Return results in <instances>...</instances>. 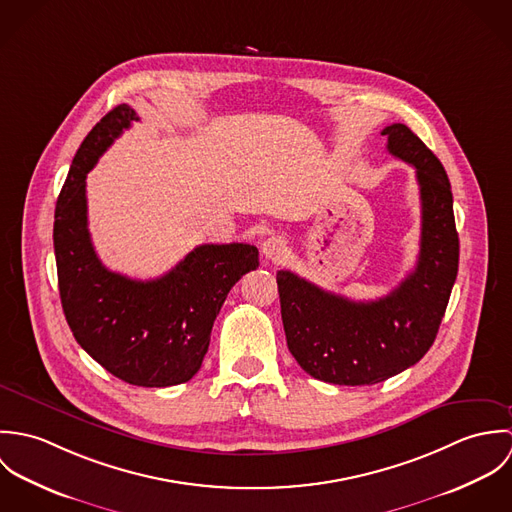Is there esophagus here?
I'll list each match as a JSON object with an SVG mask.
<instances>
[{
    "label": "esophagus",
    "mask_w": 512,
    "mask_h": 512,
    "mask_svg": "<svg viewBox=\"0 0 512 512\" xmlns=\"http://www.w3.org/2000/svg\"><path fill=\"white\" fill-rule=\"evenodd\" d=\"M286 242L280 238V236H270L262 242V254L266 260H272V262H278L284 254H286Z\"/></svg>",
    "instance_id": "esophagus-1"
}]
</instances>
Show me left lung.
<instances>
[{
	"label": "left lung",
	"instance_id": "left-lung-1",
	"mask_svg": "<svg viewBox=\"0 0 512 512\" xmlns=\"http://www.w3.org/2000/svg\"><path fill=\"white\" fill-rule=\"evenodd\" d=\"M382 136L394 157L416 169L422 201L416 268L374 301L325 292L288 270L276 276L293 359L331 384H376L416 365L436 341L457 278L459 236L441 161L404 124L386 126Z\"/></svg>",
	"mask_w": 512,
	"mask_h": 512
}]
</instances>
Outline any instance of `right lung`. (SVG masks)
<instances>
[{
    "mask_svg": "<svg viewBox=\"0 0 512 512\" xmlns=\"http://www.w3.org/2000/svg\"><path fill=\"white\" fill-rule=\"evenodd\" d=\"M138 122L128 104L110 110L84 138L55 209L61 303L76 343L116 378L146 388L191 380L203 365L213 323L232 286L258 268L252 244H201L155 280L110 272L94 252L86 173Z\"/></svg>",
    "mask_w": 512,
    "mask_h": 512,
    "instance_id": "1",
    "label": "right lung"
}]
</instances>
